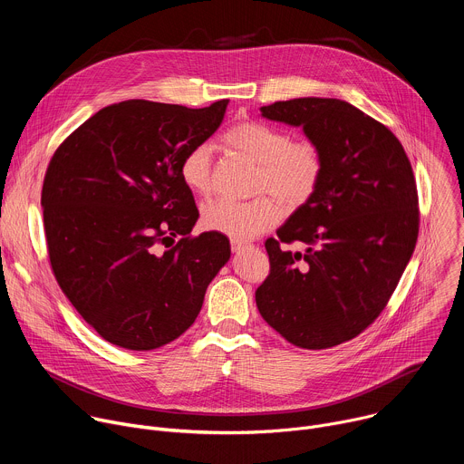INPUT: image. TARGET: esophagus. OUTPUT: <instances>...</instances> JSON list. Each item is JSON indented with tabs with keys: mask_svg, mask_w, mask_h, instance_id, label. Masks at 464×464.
<instances>
[{
	"mask_svg": "<svg viewBox=\"0 0 464 464\" xmlns=\"http://www.w3.org/2000/svg\"><path fill=\"white\" fill-rule=\"evenodd\" d=\"M251 244L249 242H244V240H231V249L235 251V253H240L242 249H246V247H249Z\"/></svg>",
	"mask_w": 464,
	"mask_h": 464,
	"instance_id": "obj_1",
	"label": "esophagus"
}]
</instances>
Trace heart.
I'll list each match as a JSON object with an SVG mask.
<instances>
[{
  "label": "heart",
  "mask_w": 464,
  "mask_h": 464,
  "mask_svg": "<svg viewBox=\"0 0 464 464\" xmlns=\"http://www.w3.org/2000/svg\"><path fill=\"white\" fill-rule=\"evenodd\" d=\"M222 143L227 150L255 165L247 202L217 200L202 209V226L235 240H247L274 227L283 217V206L295 211L306 206L324 176L321 147L308 140H292L281 126L242 121L231 126ZM179 178L196 196L213 190V156L206 143L190 147L179 161Z\"/></svg>",
  "instance_id": "obj_1"
}]
</instances>
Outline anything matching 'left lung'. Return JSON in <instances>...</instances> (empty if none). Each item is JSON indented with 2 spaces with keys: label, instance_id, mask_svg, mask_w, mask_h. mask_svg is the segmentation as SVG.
<instances>
[{
  "label": "left lung",
  "instance_id": "1",
  "mask_svg": "<svg viewBox=\"0 0 464 464\" xmlns=\"http://www.w3.org/2000/svg\"><path fill=\"white\" fill-rule=\"evenodd\" d=\"M303 126L324 176L264 247L270 274L255 292L260 315L295 347L319 351L362 334L387 306L419 237V192L402 143L340 99L303 97L260 108ZM295 241L303 250H292Z\"/></svg>",
  "mask_w": 464,
  "mask_h": 464
}]
</instances>
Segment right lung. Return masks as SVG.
Here are the masks:
<instances>
[{"instance_id":"add662e5","label":"right lung","mask_w":464,"mask_h":464,"mask_svg":"<svg viewBox=\"0 0 464 464\" xmlns=\"http://www.w3.org/2000/svg\"><path fill=\"white\" fill-rule=\"evenodd\" d=\"M227 102L110 104L47 165L42 208L53 276L117 347L152 351L181 336L229 260L226 235H190L198 208L179 178L183 154L215 134Z\"/></svg>"}]
</instances>
